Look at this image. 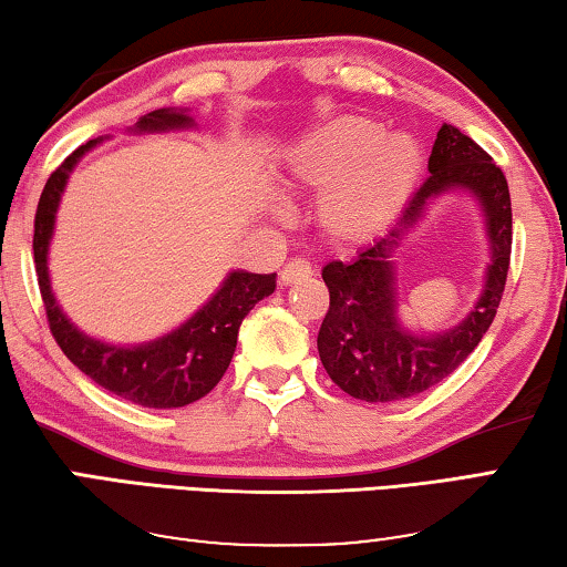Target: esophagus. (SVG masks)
Returning <instances> with one entry per match:
<instances>
[{
  "label": "esophagus",
  "instance_id": "1",
  "mask_svg": "<svg viewBox=\"0 0 567 567\" xmlns=\"http://www.w3.org/2000/svg\"><path fill=\"white\" fill-rule=\"evenodd\" d=\"M311 274H313L311 261H306V258H291V261L284 266L281 281H284L286 286H289V284L301 281V278H309Z\"/></svg>",
  "mask_w": 567,
  "mask_h": 567
}]
</instances>
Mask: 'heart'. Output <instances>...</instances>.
Returning <instances> with one entry per match:
<instances>
[{
	"label": "heart",
	"mask_w": 567,
	"mask_h": 567,
	"mask_svg": "<svg viewBox=\"0 0 567 567\" xmlns=\"http://www.w3.org/2000/svg\"><path fill=\"white\" fill-rule=\"evenodd\" d=\"M420 147L406 135H384L377 120L347 115L296 147L291 173L327 188L319 216L333 238L359 240L386 226L420 175Z\"/></svg>",
	"instance_id": "1"
}]
</instances>
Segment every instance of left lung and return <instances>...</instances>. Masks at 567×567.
I'll return each mask as SVG.
<instances>
[{"mask_svg":"<svg viewBox=\"0 0 567 567\" xmlns=\"http://www.w3.org/2000/svg\"><path fill=\"white\" fill-rule=\"evenodd\" d=\"M454 184L475 192L486 208L494 264L476 311L452 332L420 340L395 323L388 256L429 198ZM509 250L513 208L505 173L472 137L457 127L442 125L430 155V178L406 203L399 228L359 250L351 264L329 261L323 266L329 311L317 344L321 364L333 384L361 402H399L440 384L475 351L493 323L505 291Z\"/></svg>","mask_w":567,"mask_h":567,"instance_id":"left-lung-1","label":"left lung"}]
</instances>
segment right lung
<instances>
[{
    "label": "right lung",
    "instance_id": "obj_1",
    "mask_svg": "<svg viewBox=\"0 0 567 567\" xmlns=\"http://www.w3.org/2000/svg\"><path fill=\"white\" fill-rule=\"evenodd\" d=\"M190 125V117L173 110H153L141 117V130H165ZM95 141L80 145L64 157L58 171L44 183V190L34 213V271L40 284L44 313L58 347L74 367L107 392L127 399V402L153 406V410H173L206 396L220 382L234 359L238 327L254 306L271 296L276 289V274H230L220 291L203 309L175 329L168 337L153 344L120 349L107 347L85 337L64 319L54 303L48 278V244L54 226V210L62 196L68 175L74 163L85 155Z\"/></svg>",
    "mask_w": 567,
    "mask_h": 567
}]
</instances>
